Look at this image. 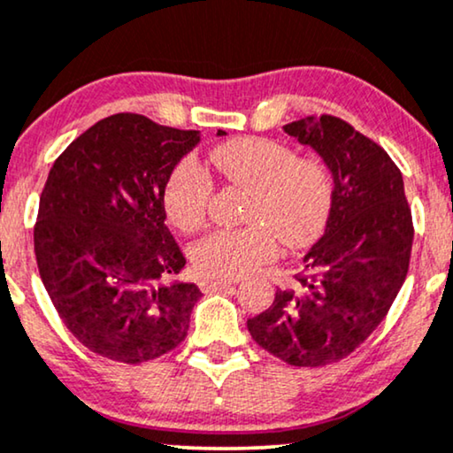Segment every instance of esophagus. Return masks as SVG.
<instances>
[{"instance_id":"1","label":"esophagus","mask_w":453,"mask_h":453,"mask_svg":"<svg viewBox=\"0 0 453 453\" xmlns=\"http://www.w3.org/2000/svg\"><path fill=\"white\" fill-rule=\"evenodd\" d=\"M236 284V280H227V278H204L200 286H203L204 293H213V290H219L223 286Z\"/></svg>"}]
</instances>
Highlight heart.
Wrapping results in <instances>:
<instances>
[{
    "instance_id": "obj_1",
    "label": "heart",
    "mask_w": 453,
    "mask_h": 453,
    "mask_svg": "<svg viewBox=\"0 0 453 453\" xmlns=\"http://www.w3.org/2000/svg\"><path fill=\"white\" fill-rule=\"evenodd\" d=\"M209 160L232 186L250 192L244 227L217 230L192 249L200 272L215 278H238L278 253V238L288 249L311 244L328 223L334 203V175L318 157H296L282 142L238 137L211 150ZM213 196V180L203 165L186 158L165 186L167 219L180 232L204 226Z\"/></svg>"
}]
</instances>
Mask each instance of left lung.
Masks as SVG:
<instances>
[{
  "label": "left lung",
  "instance_id": "8db88e82",
  "mask_svg": "<svg viewBox=\"0 0 453 453\" xmlns=\"http://www.w3.org/2000/svg\"><path fill=\"white\" fill-rule=\"evenodd\" d=\"M284 131L332 169L334 203L295 276L301 288L278 290L246 326L282 362L319 368L345 359L385 319L408 276L414 226L402 171L376 142L330 114Z\"/></svg>",
  "mask_w": 453,
  "mask_h": 453
}]
</instances>
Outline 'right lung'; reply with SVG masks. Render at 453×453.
I'll list each match as a JSON object with an SVG mask.
<instances>
[{"label":"right lung","instance_id":"add662e5","mask_svg":"<svg viewBox=\"0 0 453 453\" xmlns=\"http://www.w3.org/2000/svg\"><path fill=\"white\" fill-rule=\"evenodd\" d=\"M198 142L200 131L119 112L50 169L33 232L39 276L74 339L102 357L142 364L186 339L203 293L163 282L186 265L165 226L163 194Z\"/></svg>","mask_w":453,"mask_h":453}]
</instances>
